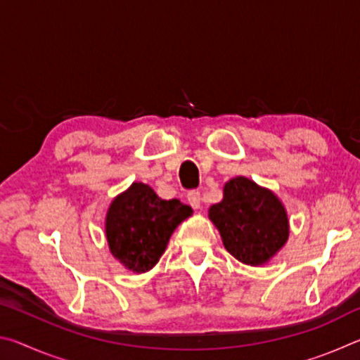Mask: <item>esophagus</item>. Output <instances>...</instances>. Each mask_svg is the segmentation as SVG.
I'll return each mask as SVG.
<instances>
[{
    "mask_svg": "<svg viewBox=\"0 0 360 360\" xmlns=\"http://www.w3.org/2000/svg\"><path fill=\"white\" fill-rule=\"evenodd\" d=\"M187 202L193 210H200V206H202V195H200V192H197V191L188 192L187 193Z\"/></svg>",
    "mask_w": 360,
    "mask_h": 360,
    "instance_id": "obj_1",
    "label": "esophagus"
}]
</instances>
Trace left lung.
<instances>
[{
  "label": "left lung",
  "instance_id": "obj_1",
  "mask_svg": "<svg viewBox=\"0 0 360 360\" xmlns=\"http://www.w3.org/2000/svg\"><path fill=\"white\" fill-rule=\"evenodd\" d=\"M208 217L224 248L245 265L268 264L289 238V217L281 200L245 176L225 182L224 198L211 206Z\"/></svg>",
  "mask_w": 360,
  "mask_h": 360
}]
</instances>
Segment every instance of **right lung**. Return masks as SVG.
Instances as JSON below:
<instances>
[{"label":"right lung","instance_id":"1","mask_svg":"<svg viewBox=\"0 0 360 360\" xmlns=\"http://www.w3.org/2000/svg\"><path fill=\"white\" fill-rule=\"evenodd\" d=\"M192 212L179 200H162L150 186L133 182L108 208L105 233L109 251L127 270L149 271L165 252L176 227Z\"/></svg>","mask_w":360,"mask_h":360}]
</instances>
